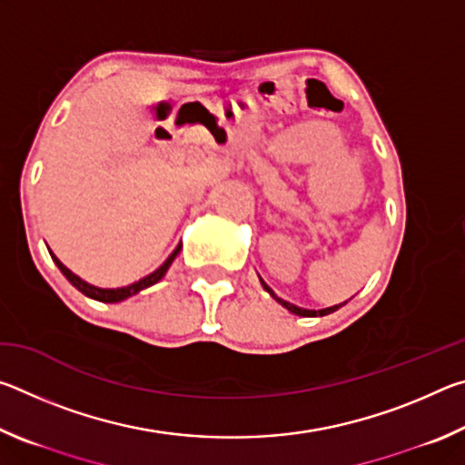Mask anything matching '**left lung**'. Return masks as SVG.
<instances>
[{
  "label": "left lung",
  "instance_id": "left-lung-1",
  "mask_svg": "<svg viewBox=\"0 0 465 465\" xmlns=\"http://www.w3.org/2000/svg\"><path fill=\"white\" fill-rule=\"evenodd\" d=\"M261 279V285H262V289L264 291H269V293L277 299V302L282 305V308L285 310H289L291 313H295V316H328V313H332V312H336V310H341L342 305H346L349 302H344V303H338V305H332V308H324V310H305V308H299V305H295V303H289V302H285V299H281L277 293H274V291L266 285V282L262 281V277H258Z\"/></svg>",
  "mask_w": 465,
  "mask_h": 465
}]
</instances>
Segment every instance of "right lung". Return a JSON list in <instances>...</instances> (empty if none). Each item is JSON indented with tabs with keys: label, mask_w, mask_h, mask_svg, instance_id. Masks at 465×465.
<instances>
[{
	"label": "right lung",
	"mask_w": 465,
	"mask_h": 465,
	"mask_svg": "<svg viewBox=\"0 0 465 465\" xmlns=\"http://www.w3.org/2000/svg\"><path fill=\"white\" fill-rule=\"evenodd\" d=\"M180 250H183V243H178L176 250L172 252V254L166 258V262H163V264L160 266V269H155L152 274H147V277L139 279V281H135V282H131V285H127V287H116V289H102V287L92 285V282L84 281L82 277H77L75 272L69 271L67 266L63 264V262L59 261V258L53 254L51 250H49V254H51V258H53V262L59 266V271H61L63 274H65V279H67L69 282H72V285H74L77 291H82V293H84L85 297L96 299V302H104V303H119V302H124V299L137 295L139 291H143V289H147V287L155 285L157 281H162L163 274H166L168 269L172 266V262L176 261V256L180 254Z\"/></svg>",
	"instance_id": "add662e5"
}]
</instances>
